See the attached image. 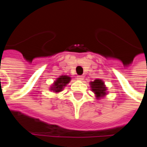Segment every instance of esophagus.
I'll list each match as a JSON object with an SVG mask.
<instances>
[{"mask_svg": "<svg viewBox=\"0 0 147 147\" xmlns=\"http://www.w3.org/2000/svg\"><path fill=\"white\" fill-rule=\"evenodd\" d=\"M84 79V76H77V80H83Z\"/></svg>", "mask_w": 147, "mask_h": 147, "instance_id": "esophagus-1", "label": "esophagus"}]
</instances>
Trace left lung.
Returning <instances> with one entry per match:
<instances>
[{
  "mask_svg": "<svg viewBox=\"0 0 147 147\" xmlns=\"http://www.w3.org/2000/svg\"><path fill=\"white\" fill-rule=\"evenodd\" d=\"M90 86L91 91L94 92L95 98L97 99L104 98L107 95V88L102 80L96 79L93 82H90Z\"/></svg>",
  "mask_w": 147,
  "mask_h": 147,
  "instance_id": "1",
  "label": "left lung"
}]
</instances>
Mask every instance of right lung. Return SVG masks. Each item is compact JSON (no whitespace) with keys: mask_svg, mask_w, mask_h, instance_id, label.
<instances>
[{"mask_svg":"<svg viewBox=\"0 0 147 147\" xmlns=\"http://www.w3.org/2000/svg\"><path fill=\"white\" fill-rule=\"evenodd\" d=\"M71 80V78L68 76H66V75L60 76L59 78H57L56 80L54 81V83L50 87V91H52L55 93H59L63 91V88L69 84Z\"/></svg>","mask_w":147,"mask_h":147,"instance_id":"add662e5","label":"right lung"}]
</instances>
